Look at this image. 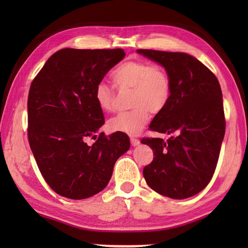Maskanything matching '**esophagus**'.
Instances as JSON below:
<instances>
[{"mask_svg":"<svg viewBox=\"0 0 248 248\" xmlns=\"http://www.w3.org/2000/svg\"><path fill=\"white\" fill-rule=\"evenodd\" d=\"M130 142H131V144L133 146H137L138 144H140V140L136 139V138H130Z\"/></svg>","mask_w":248,"mask_h":248,"instance_id":"obj_1","label":"esophagus"}]
</instances>
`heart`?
<instances>
[{
	"mask_svg": "<svg viewBox=\"0 0 248 248\" xmlns=\"http://www.w3.org/2000/svg\"><path fill=\"white\" fill-rule=\"evenodd\" d=\"M111 78L119 90H131V110L121 112L108 123L112 132L139 134L148 124L151 112L159 114L169 106L173 81L164 66L143 60H128L112 71ZM94 97L98 107L110 112L116 109L115 93L105 83H98Z\"/></svg>",
	"mask_w": 248,
	"mask_h": 248,
	"instance_id": "1",
	"label": "heart"
}]
</instances>
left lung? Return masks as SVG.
Listing matches in <instances>:
<instances>
[{
  "label": "left lung",
  "mask_w": 248,
  "mask_h": 248,
  "mask_svg": "<svg viewBox=\"0 0 248 248\" xmlns=\"http://www.w3.org/2000/svg\"><path fill=\"white\" fill-rule=\"evenodd\" d=\"M138 52L169 71L173 95L156 114L150 130L170 138H143L153 161L143 169L150 188L173 199H185L207 187L215 174L225 133L220 83L196 58L182 52L139 49Z\"/></svg>",
  "instance_id": "obj_1"
}]
</instances>
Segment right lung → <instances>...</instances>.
Here are the masks:
<instances>
[{
  "label": "right lung",
  "instance_id": "1",
  "mask_svg": "<svg viewBox=\"0 0 248 248\" xmlns=\"http://www.w3.org/2000/svg\"><path fill=\"white\" fill-rule=\"evenodd\" d=\"M124 56V49H61L32 79L28 142L44 179L58 195L78 200L98 194L130 148L124 133L96 136L105 118L95 89ZM90 137L96 140L92 146Z\"/></svg>",
  "mask_w": 248,
  "mask_h": 248
}]
</instances>
